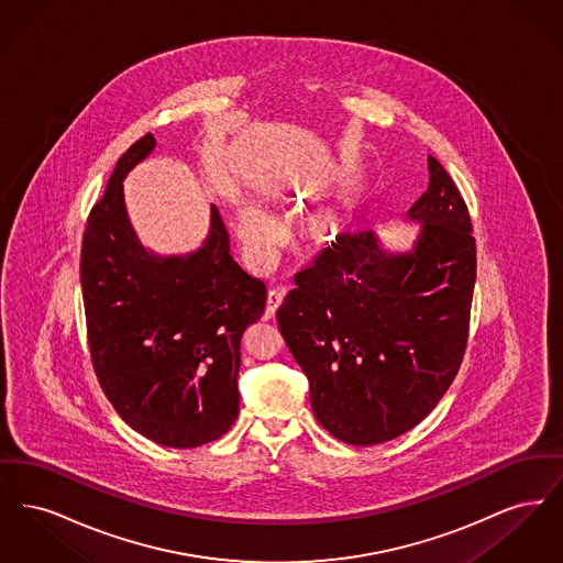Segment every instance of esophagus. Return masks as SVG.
I'll return each mask as SVG.
<instances>
[{
  "mask_svg": "<svg viewBox=\"0 0 563 563\" xmlns=\"http://www.w3.org/2000/svg\"><path fill=\"white\" fill-rule=\"evenodd\" d=\"M283 297L285 295L280 294V291H269L268 299H266V312H264L266 321H272L276 317L280 303H283Z\"/></svg>",
  "mask_w": 563,
  "mask_h": 563,
  "instance_id": "34e87169",
  "label": "esophagus"
}]
</instances>
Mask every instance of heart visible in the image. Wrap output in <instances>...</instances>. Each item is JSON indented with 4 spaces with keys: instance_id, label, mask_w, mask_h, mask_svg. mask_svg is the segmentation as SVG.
<instances>
[{
    "instance_id": "heart-1",
    "label": "heart",
    "mask_w": 563,
    "mask_h": 563,
    "mask_svg": "<svg viewBox=\"0 0 563 563\" xmlns=\"http://www.w3.org/2000/svg\"><path fill=\"white\" fill-rule=\"evenodd\" d=\"M349 228V214L342 207L321 205L301 217L299 239L312 251H324L344 241ZM236 234L257 260H268L280 241L278 223L255 205H242L239 209Z\"/></svg>"
}]
</instances>
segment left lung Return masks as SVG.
I'll use <instances>...</instances> for the list:
<instances>
[{
  "label": "left lung",
  "mask_w": 563,
  "mask_h": 563,
  "mask_svg": "<svg viewBox=\"0 0 563 563\" xmlns=\"http://www.w3.org/2000/svg\"><path fill=\"white\" fill-rule=\"evenodd\" d=\"M420 232L388 251L374 232L346 234L295 274L278 329L310 382L322 429L377 445L420 424L460 369L477 276L468 209L429 156V189L407 211Z\"/></svg>",
  "instance_id": "1"
}]
</instances>
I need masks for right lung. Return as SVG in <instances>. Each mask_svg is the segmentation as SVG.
Returning a JSON list of instances; mask_svg holds the SVG:
<instances>
[{
	"label": "right lung",
	"mask_w": 563,
	"mask_h": 563,
	"mask_svg": "<svg viewBox=\"0 0 563 563\" xmlns=\"http://www.w3.org/2000/svg\"><path fill=\"white\" fill-rule=\"evenodd\" d=\"M156 147L141 136L118 161L81 241L80 280L95 374L139 434L189 450L239 416L244 329L266 308V285L234 262L211 205L205 242L186 255L145 249L124 202V179Z\"/></svg>",
	"instance_id": "obj_1"
}]
</instances>
